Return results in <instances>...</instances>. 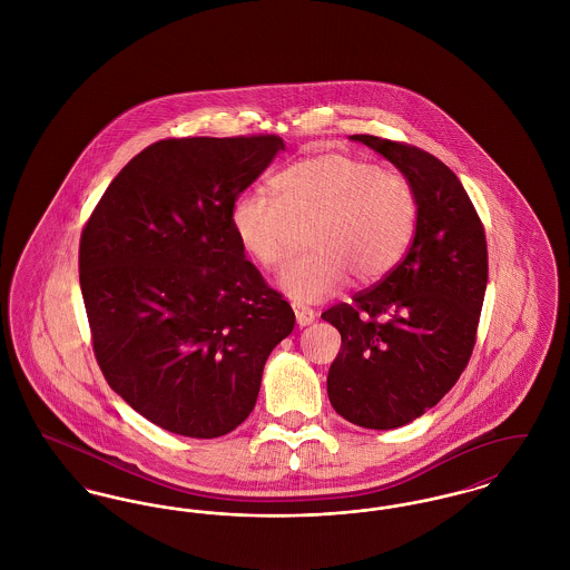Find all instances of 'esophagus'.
Instances as JSON below:
<instances>
[{
    "instance_id": "1",
    "label": "esophagus",
    "mask_w": 570,
    "mask_h": 570,
    "mask_svg": "<svg viewBox=\"0 0 570 570\" xmlns=\"http://www.w3.org/2000/svg\"><path fill=\"white\" fill-rule=\"evenodd\" d=\"M294 313H296V322H298V326H308V324H313L315 322V317H317V313L313 311V308H308V306H302V304H294Z\"/></svg>"
}]
</instances>
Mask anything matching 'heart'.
<instances>
[{
  "instance_id": "1",
  "label": "heart",
  "mask_w": 570,
  "mask_h": 570,
  "mask_svg": "<svg viewBox=\"0 0 570 570\" xmlns=\"http://www.w3.org/2000/svg\"><path fill=\"white\" fill-rule=\"evenodd\" d=\"M274 197L246 190L232 204V229L242 250L276 271L292 255L298 227H308V255L292 262L278 287L299 304L336 296L350 276L384 278L403 259L416 227L410 181L347 154H313L272 180Z\"/></svg>"
}]
</instances>
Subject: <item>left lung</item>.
Segmentation results:
<instances>
[{
	"mask_svg": "<svg viewBox=\"0 0 570 570\" xmlns=\"http://www.w3.org/2000/svg\"><path fill=\"white\" fill-rule=\"evenodd\" d=\"M410 181L416 232L403 262L373 289L322 320L341 332L330 364L332 407L364 429H396L449 392L476 343L487 289V240L463 184L433 154L352 135Z\"/></svg>",
	"mask_w": 570,
	"mask_h": 570,
	"instance_id": "8db88e82",
	"label": "left lung"
}]
</instances>
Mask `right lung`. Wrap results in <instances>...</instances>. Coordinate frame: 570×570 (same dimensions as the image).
<instances>
[{"label":"right lung","mask_w":570,"mask_h":570,"mask_svg":"<svg viewBox=\"0 0 570 570\" xmlns=\"http://www.w3.org/2000/svg\"><path fill=\"white\" fill-rule=\"evenodd\" d=\"M281 137L165 139L109 184L81 234L79 281L109 386L156 426L220 438L255 407L296 315L246 259L232 204Z\"/></svg>","instance_id":"1"}]
</instances>
